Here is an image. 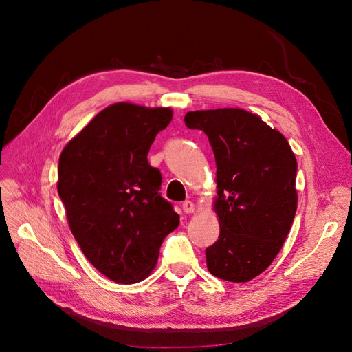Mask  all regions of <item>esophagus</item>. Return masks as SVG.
Segmentation results:
<instances>
[{"instance_id": "1", "label": "esophagus", "mask_w": 352, "mask_h": 352, "mask_svg": "<svg viewBox=\"0 0 352 352\" xmlns=\"http://www.w3.org/2000/svg\"><path fill=\"white\" fill-rule=\"evenodd\" d=\"M182 207H184V211L186 212V214H190V212L195 211V204L192 201H185Z\"/></svg>"}]
</instances>
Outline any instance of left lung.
Wrapping results in <instances>:
<instances>
[{
	"label": "left lung",
	"instance_id": "obj_1",
	"mask_svg": "<svg viewBox=\"0 0 352 352\" xmlns=\"http://www.w3.org/2000/svg\"><path fill=\"white\" fill-rule=\"evenodd\" d=\"M184 120L204 131L216 157L220 236L206 250L207 269L223 280L248 282L273 263L291 230L295 154L278 129L243 109L189 111Z\"/></svg>",
	"mask_w": 352,
	"mask_h": 352
}]
</instances>
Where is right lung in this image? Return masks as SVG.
I'll return each instance as SVG.
<instances>
[{
  "label": "right lung",
  "mask_w": 352,
  "mask_h": 352,
  "mask_svg": "<svg viewBox=\"0 0 352 352\" xmlns=\"http://www.w3.org/2000/svg\"><path fill=\"white\" fill-rule=\"evenodd\" d=\"M170 107L116 102L63 148L57 190L74 239L95 269L117 283H136L155 269L160 247L179 226L158 194L162 175L148 164Z\"/></svg>",
  "instance_id": "1"
}]
</instances>
